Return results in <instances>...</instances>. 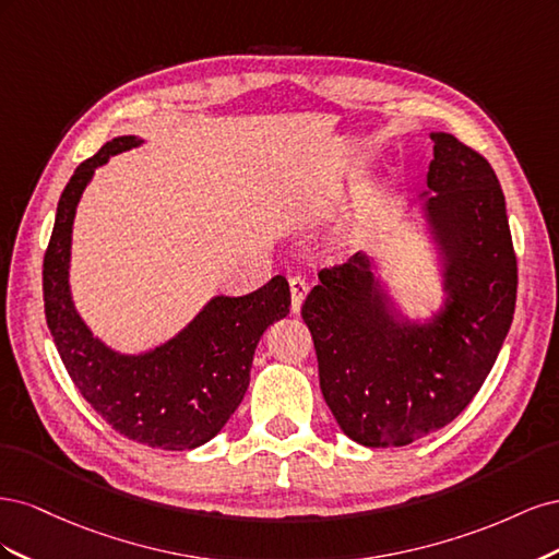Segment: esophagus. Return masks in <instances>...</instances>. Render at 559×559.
<instances>
[{
  "label": "esophagus",
  "mask_w": 559,
  "mask_h": 559,
  "mask_svg": "<svg viewBox=\"0 0 559 559\" xmlns=\"http://www.w3.org/2000/svg\"><path fill=\"white\" fill-rule=\"evenodd\" d=\"M289 289H292V300H294V310H300L302 300H306L308 292H310V284L302 275H294L289 277Z\"/></svg>",
  "instance_id": "obj_1"
}]
</instances>
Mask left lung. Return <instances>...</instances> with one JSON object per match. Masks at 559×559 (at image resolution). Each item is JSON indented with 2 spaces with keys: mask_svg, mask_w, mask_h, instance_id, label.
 I'll use <instances>...</instances> for the list:
<instances>
[{
  "mask_svg": "<svg viewBox=\"0 0 559 559\" xmlns=\"http://www.w3.org/2000/svg\"><path fill=\"white\" fill-rule=\"evenodd\" d=\"M427 212L448 261V308L431 324H399L357 253L321 267L302 302L319 386L341 429L361 445H408L478 394L511 329L518 259L492 165L433 132Z\"/></svg>",
  "mask_w": 559,
  "mask_h": 559,
  "instance_id": "1",
  "label": "left lung"
}]
</instances>
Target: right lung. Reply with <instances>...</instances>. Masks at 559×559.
<instances>
[{
	"label": "right lung",
	"instance_id": "right-lung-1",
	"mask_svg": "<svg viewBox=\"0 0 559 559\" xmlns=\"http://www.w3.org/2000/svg\"><path fill=\"white\" fill-rule=\"evenodd\" d=\"M140 140L116 138L83 160L58 202L44 253V312L60 359L79 394L130 441L160 450H191L214 438L238 408L263 331L289 314L292 292L282 275L240 298H214L175 341L121 357L95 341L70 296V242L76 202L95 167Z\"/></svg>",
	"mask_w": 559,
	"mask_h": 559
}]
</instances>
